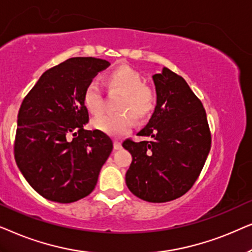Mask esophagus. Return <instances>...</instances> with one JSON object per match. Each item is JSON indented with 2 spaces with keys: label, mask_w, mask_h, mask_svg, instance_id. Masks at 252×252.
Segmentation results:
<instances>
[{
  "label": "esophagus",
  "mask_w": 252,
  "mask_h": 252,
  "mask_svg": "<svg viewBox=\"0 0 252 252\" xmlns=\"http://www.w3.org/2000/svg\"><path fill=\"white\" fill-rule=\"evenodd\" d=\"M122 149V144L119 140H114V150H121Z\"/></svg>",
  "instance_id": "esophagus-1"
}]
</instances>
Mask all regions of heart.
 I'll return each instance as SVG.
<instances>
[{
  "instance_id": "heart-1",
  "label": "heart",
  "mask_w": 252,
  "mask_h": 252,
  "mask_svg": "<svg viewBox=\"0 0 252 252\" xmlns=\"http://www.w3.org/2000/svg\"><path fill=\"white\" fill-rule=\"evenodd\" d=\"M106 85L108 89H117L123 92L119 103L120 110L126 112L115 114H101L93 120V126L100 131L113 137H120L130 131L132 117L136 121H144L152 114L156 106V96L149 87L145 86V79L142 73L129 65H119L107 73ZM83 102L91 114L98 115L102 112V91L96 82H91L86 86L83 94ZM128 111L130 113H126Z\"/></svg>"
}]
</instances>
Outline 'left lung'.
I'll return each mask as SVG.
<instances>
[{
    "instance_id": "left-lung-1",
    "label": "left lung",
    "mask_w": 252,
    "mask_h": 252,
    "mask_svg": "<svg viewBox=\"0 0 252 252\" xmlns=\"http://www.w3.org/2000/svg\"><path fill=\"white\" fill-rule=\"evenodd\" d=\"M157 106L138 136L151 140L122 145L132 156L126 174L129 190L150 203L183 196L202 172L211 150L205 109L188 83L168 68L152 76Z\"/></svg>"
}]
</instances>
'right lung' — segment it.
I'll use <instances>...</instances> for the list:
<instances>
[{
    "label": "right lung",
    "mask_w": 252,
    "mask_h": 252,
    "mask_svg": "<svg viewBox=\"0 0 252 252\" xmlns=\"http://www.w3.org/2000/svg\"><path fill=\"white\" fill-rule=\"evenodd\" d=\"M110 63L72 58L47 70L23 100L17 121L15 159L30 186L52 202L89 196L113 150L100 130H86V86Z\"/></svg>",
    "instance_id": "add662e5"
}]
</instances>
